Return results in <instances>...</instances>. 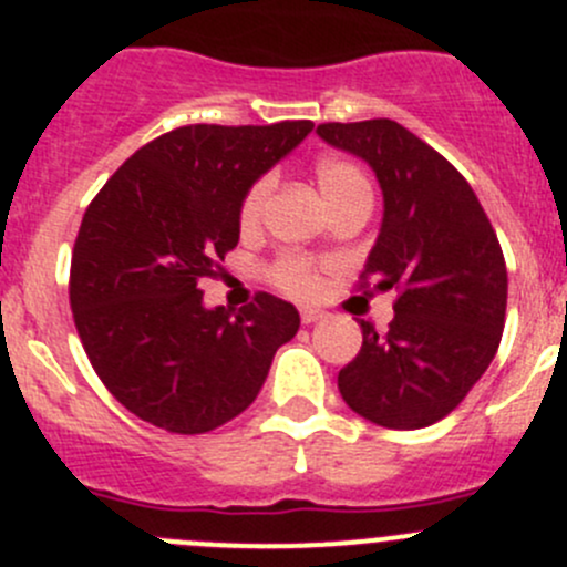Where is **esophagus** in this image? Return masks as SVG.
<instances>
[{"label":"esophagus","mask_w":567,"mask_h":567,"mask_svg":"<svg viewBox=\"0 0 567 567\" xmlns=\"http://www.w3.org/2000/svg\"><path fill=\"white\" fill-rule=\"evenodd\" d=\"M322 317H324V313L319 311V308H302V311H300L302 324H313V322H319Z\"/></svg>","instance_id":"obj_1"}]
</instances>
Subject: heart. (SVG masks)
Instances as JSON below:
<instances>
[{
    "mask_svg": "<svg viewBox=\"0 0 567 567\" xmlns=\"http://www.w3.org/2000/svg\"><path fill=\"white\" fill-rule=\"evenodd\" d=\"M317 182L322 195L328 198V204L333 209L339 206L352 204V200H372V184L369 176L363 173L361 165H355L352 159L344 156H319L317 165ZM272 187H276V176L265 173V176L256 178L248 189H245L243 200H239L237 220L243 234H254L256 228L265 220L267 204H270ZM328 270V261L311 259V256L302 254H286L278 256L270 267H267V278L286 291L291 297H300V300H311L322 291V272Z\"/></svg>",
    "mask_w": 567,
    "mask_h": 567,
    "instance_id": "1",
    "label": "heart"
}]
</instances>
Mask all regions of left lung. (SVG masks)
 Listing matches in <instances>:
<instances>
[{
    "label": "left lung",
    "instance_id": "8db88e82",
    "mask_svg": "<svg viewBox=\"0 0 567 567\" xmlns=\"http://www.w3.org/2000/svg\"><path fill=\"white\" fill-rule=\"evenodd\" d=\"M319 137L361 156L383 189V228L358 289H396L380 333L339 372L358 416L419 430L450 416L491 367L507 311L502 245L472 184L396 121L319 123Z\"/></svg>",
    "mask_w": 567,
    "mask_h": 567
}]
</instances>
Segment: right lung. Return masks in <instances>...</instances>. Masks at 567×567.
<instances>
[{"instance_id": "obj_1", "label": "right lung", "mask_w": 567, "mask_h": 567, "mask_svg": "<svg viewBox=\"0 0 567 567\" xmlns=\"http://www.w3.org/2000/svg\"><path fill=\"white\" fill-rule=\"evenodd\" d=\"M311 128L178 126L128 156L87 206L71 254L76 333L106 391L143 422L176 435L231 422L300 328L297 308L267 291L209 311L200 281L237 248L245 189Z\"/></svg>"}]
</instances>
